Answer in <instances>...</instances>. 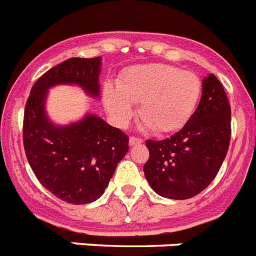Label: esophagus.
Returning <instances> with one entry per match:
<instances>
[{
  "mask_svg": "<svg viewBox=\"0 0 256 256\" xmlns=\"http://www.w3.org/2000/svg\"><path fill=\"white\" fill-rule=\"evenodd\" d=\"M144 140L137 138V137H130V146H136V144H141Z\"/></svg>",
  "mask_w": 256,
  "mask_h": 256,
  "instance_id": "34e87169",
  "label": "esophagus"
}]
</instances>
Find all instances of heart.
I'll use <instances>...</instances> for the list:
<instances>
[{"label": "heart", "mask_w": 256, "mask_h": 256, "mask_svg": "<svg viewBox=\"0 0 256 256\" xmlns=\"http://www.w3.org/2000/svg\"><path fill=\"white\" fill-rule=\"evenodd\" d=\"M202 94V83L192 72L168 64H141L126 69L116 82V90L106 86L104 102L119 126L133 116V106L144 128L156 133L180 130L195 114Z\"/></svg>", "instance_id": "1"}]
</instances>
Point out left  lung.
I'll use <instances>...</instances> for the list:
<instances>
[{
	"instance_id": "obj_1",
	"label": "left lung",
	"mask_w": 256,
	"mask_h": 256,
	"mask_svg": "<svg viewBox=\"0 0 256 256\" xmlns=\"http://www.w3.org/2000/svg\"><path fill=\"white\" fill-rule=\"evenodd\" d=\"M230 140V106L216 76L202 79L195 114L182 130L162 141L146 142L150 158L144 165L151 188L166 198L198 195L216 178Z\"/></svg>"
}]
</instances>
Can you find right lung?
<instances>
[{
  "mask_svg": "<svg viewBox=\"0 0 256 256\" xmlns=\"http://www.w3.org/2000/svg\"><path fill=\"white\" fill-rule=\"evenodd\" d=\"M101 58H68L38 79L24 112V150L44 188L69 204L82 205L101 198L118 162L128 152V137L100 116L58 126L48 118L46 101L55 86H78L100 98Z\"/></svg>",
  "mask_w": 256,
  "mask_h": 256,
  "instance_id": "obj_1",
  "label": "right lung"
}]
</instances>
